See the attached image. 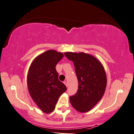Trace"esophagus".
Listing matches in <instances>:
<instances>
[{
  "label": "esophagus",
  "mask_w": 134,
  "mask_h": 134,
  "mask_svg": "<svg viewBox=\"0 0 134 134\" xmlns=\"http://www.w3.org/2000/svg\"><path fill=\"white\" fill-rule=\"evenodd\" d=\"M64 84H65V85L66 86V87H68V82H67V81H64Z\"/></svg>",
  "instance_id": "1"
}]
</instances>
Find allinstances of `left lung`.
<instances>
[{"mask_svg": "<svg viewBox=\"0 0 134 134\" xmlns=\"http://www.w3.org/2000/svg\"><path fill=\"white\" fill-rule=\"evenodd\" d=\"M64 55L75 66L79 87L70 96L72 106L80 113L88 112L102 98L107 83L106 72L96 57L83 52H65Z\"/></svg>", "mask_w": 134, "mask_h": 134, "instance_id": "left-lung-1", "label": "left lung"}]
</instances>
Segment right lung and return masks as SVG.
<instances>
[{
  "label": "right lung",
  "mask_w": 134,
  "mask_h": 134,
  "mask_svg": "<svg viewBox=\"0 0 134 134\" xmlns=\"http://www.w3.org/2000/svg\"><path fill=\"white\" fill-rule=\"evenodd\" d=\"M63 57L62 52L47 51L34 59L28 70V91L37 106L45 113L54 110L59 98L67 90L65 85L59 80L55 69Z\"/></svg>",
  "instance_id": "1"
}]
</instances>
